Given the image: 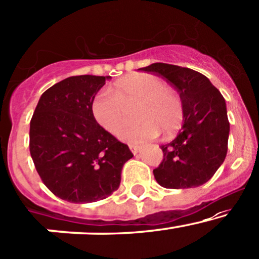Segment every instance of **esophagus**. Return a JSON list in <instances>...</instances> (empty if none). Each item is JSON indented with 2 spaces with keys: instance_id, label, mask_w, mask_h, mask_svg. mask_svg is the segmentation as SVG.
<instances>
[{
  "instance_id": "1",
  "label": "esophagus",
  "mask_w": 259,
  "mask_h": 259,
  "mask_svg": "<svg viewBox=\"0 0 259 259\" xmlns=\"http://www.w3.org/2000/svg\"><path fill=\"white\" fill-rule=\"evenodd\" d=\"M129 149L134 155H136V153L140 151V146H139V145H129Z\"/></svg>"
}]
</instances>
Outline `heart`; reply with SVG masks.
<instances>
[{"label":"heart","mask_w":259,"mask_h":259,"mask_svg":"<svg viewBox=\"0 0 259 259\" xmlns=\"http://www.w3.org/2000/svg\"><path fill=\"white\" fill-rule=\"evenodd\" d=\"M138 123L125 126L121 140L140 144L157 138L160 130L172 134L183 119V104L180 96L164 86L163 81L150 73H135L115 82L112 90H101L92 101L96 121L110 134H118L126 120V109L138 103Z\"/></svg>","instance_id":"b5f03b06"}]
</instances>
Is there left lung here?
<instances>
[{
	"mask_svg": "<svg viewBox=\"0 0 259 259\" xmlns=\"http://www.w3.org/2000/svg\"><path fill=\"white\" fill-rule=\"evenodd\" d=\"M139 70L166 79L183 104L184 123L175 140L161 146L163 160L153 169L155 180L169 189L206 183L227 153L230 123L225 99L208 77L188 67L156 62Z\"/></svg>",
	"mask_w": 259,
	"mask_h": 259,
	"instance_id": "left-lung-1",
	"label": "left lung"
}]
</instances>
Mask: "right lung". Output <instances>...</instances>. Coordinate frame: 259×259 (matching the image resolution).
<instances>
[{
	"label": "right lung",
	"instance_id": "1",
	"mask_svg": "<svg viewBox=\"0 0 259 259\" xmlns=\"http://www.w3.org/2000/svg\"><path fill=\"white\" fill-rule=\"evenodd\" d=\"M110 76H71L41 95L30 120L29 150L42 183L56 197L82 204L119 188L127 145L96 121L92 101Z\"/></svg>",
	"mask_w": 259,
	"mask_h": 259
}]
</instances>
